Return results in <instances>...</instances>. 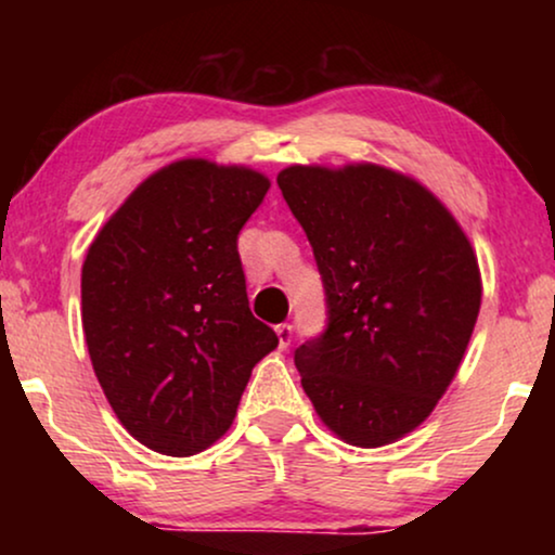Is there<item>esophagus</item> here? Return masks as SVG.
Instances as JSON below:
<instances>
[{
	"label": "esophagus",
	"mask_w": 555,
	"mask_h": 555,
	"mask_svg": "<svg viewBox=\"0 0 555 555\" xmlns=\"http://www.w3.org/2000/svg\"><path fill=\"white\" fill-rule=\"evenodd\" d=\"M275 333H278L280 348H287V346H291V340H293V336H295V328H293L291 323H280L278 328H275Z\"/></svg>",
	"instance_id": "esophagus-1"
}]
</instances>
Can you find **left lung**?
<instances>
[{
	"label": "left lung",
	"mask_w": 555,
	"mask_h": 555,
	"mask_svg": "<svg viewBox=\"0 0 555 555\" xmlns=\"http://www.w3.org/2000/svg\"><path fill=\"white\" fill-rule=\"evenodd\" d=\"M278 186L313 247L328 315L295 348L302 389L340 439L389 444L457 374L482 298L473 245L435 194L384 166H291Z\"/></svg>",
	"instance_id": "8db88e82"
}]
</instances>
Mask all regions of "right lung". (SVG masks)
<instances>
[{
	"label": "right lung",
	"instance_id": "add662e5",
	"mask_svg": "<svg viewBox=\"0 0 555 555\" xmlns=\"http://www.w3.org/2000/svg\"><path fill=\"white\" fill-rule=\"evenodd\" d=\"M270 181L184 158L149 177L82 262V331L120 424L189 457L224 435L278 333L249 310L237 234Z\"/></svg>",
	"mask_w": 555,
	"mask_h": 555
}]
</instances>
